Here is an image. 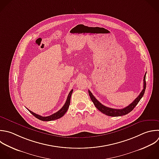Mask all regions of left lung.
I'll return each mask as SVG.
<instances>
[{
	"label": "left lung",
	"mask_w": 159,
	"mask_h": 159,
	"mask_svg": "<svg viewBox=\"0 0 159 159\" xmlns=\"http://www.w3.org/2000/svg\"><path fill=\"white\" fill-rule=\"evenodd\" d=\"M145 76H146V73L145 74V75L143 76V88L142 91H141V93H140V94L138 96V97H137V98L131 104H130L128 106H127L123 109H113V108L108 107L104 106L99 101H98L96 99V98L93 95L91 92L89 90H88V93H89L90 98H91V101H93V104H94V106H96V107L99 111H101V112H102L103 114H104L107 116L117 117V116H121L126 115L127 114L129 113L130 111H132L134 109V108L136 106V105L138 104V102L140 101V100L143 96L145 91V88H146Z\"/></svg>",
	"instance_id": "obj_1"
}]
</instances>
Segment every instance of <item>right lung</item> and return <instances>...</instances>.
I'll use <instances>...</instances> for the list:
<instances>
[{"label":"right lung","mask_w":159,"mask_h":159,"mask_svg":"<svg viewBox=\"0 0 159 159\" xmlns=\"http://www.w3.org/2000/svg\"><path fill=\"white\" fill-rule=\"evenodd\" d=\"M73 89H71V91L70 92L68 96V98H67V99H66V102L65 103L64 106L62 107V108H61V109H60L58 111H57V112L49 116H46V117H43L42 116H40L39 114H37L34 112H33L32 111H30L29 109H28L29 111V112L33 115L36 118L41 120H43V121H50V120H56V119H58L60 117H61L62 116H64V114L66 113V112L68 111V109L70 106V99H71V94L73 93Z\"/></svg>","instance_id":"1"}]
</instances>
